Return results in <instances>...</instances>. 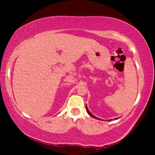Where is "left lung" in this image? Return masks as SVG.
<instances>
[{
    "label": "left lung",
    "instance_id": "1",
    "mask_svg": "<svg viewBox=\"0 0 155 155\" xmlns=\"http://www.w3.org/2000/svg\"><path fill=\"white\" fill-rule=\"evenodd\" d=\"M86 110H87V114H89V115H90V116H91V117H92V118H96V119H98V120H102V119H101V118H97V117H96V116H94V115H93V114H92V113H91V112L90 111H89V109H88V108H87V105H86ZM118 118H115V120H116V119H118ZM112 119H110L109 120H111Z\"/></svg>",
    "mask_w": 155,
    "mask_h": 155
}]
</instances>
